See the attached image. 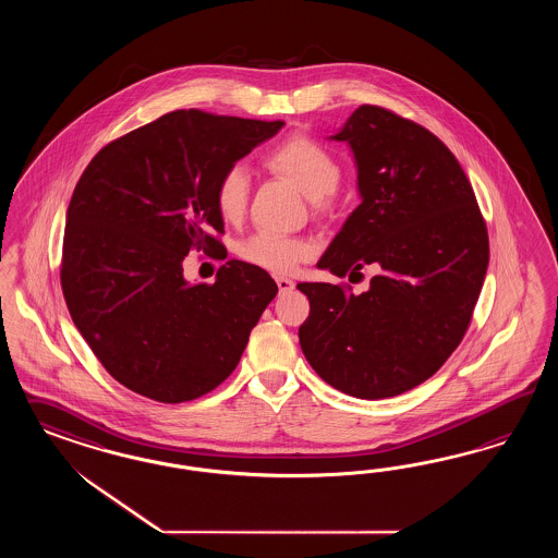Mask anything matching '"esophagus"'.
<instances>
[{"mask_svg": "<svg viewBox=\"0 0 558 558\" xmlns=\"http://www.w3.org/2000/svg\"><path fill=\"white\" fill-rule=\"evenodd\" d=\"M276 284H278V290H280V292H288V290H292V288H294V282H292L290 278H282V276H280V278H276Z\"/></svg>", "mask_w": 558, "mask_h": 558, "instance_id": "34e87169", "label": "esophagus"}]
</instances>
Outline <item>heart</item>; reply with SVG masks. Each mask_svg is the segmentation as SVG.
Masks as SVG:
<instances>
[{"instance_id":"1","label":"heart","mask_w":558,"mask_h":558,"mask_svg":"<svg viewBox=\"0 0 558 558\" xmlns=\"http://www.w3.org/2000/svg\"><path fill=\"white\" fill-rule=\"evenodd\" d=\"M276 173L294 182L313 203L329 198L339 186L341 169L336 157L308 136H292L266 157ZM252 180L245 166L235 163L225 169L215 187V203L225 220H239L250 203ZM241 257L262 270L288 274L313 254V245L296 236L255 233L239 250Z\"/></svg>"}]
</instances>
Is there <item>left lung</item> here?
<instances>
[{
  "mask_svg": "<svg viewBox=\"0 0 558 558\" xmlns=\"http://www.w3.org/2000/svg\"><path fill=\"white\" fill-rule=\"evenodd\" d=\"M354 153L362 203L317 268L372 266L362 294L301 282L311 303L301 348L327 385L389 399L441 368L464 338L489 266V235L457 157L427 129L360 106L336 135Z\"/></svg>",
  "mask_w": 558,
  "mask_h": 558,
  "instance_id": "1",
  "label": "left lung"
}]
</instances>
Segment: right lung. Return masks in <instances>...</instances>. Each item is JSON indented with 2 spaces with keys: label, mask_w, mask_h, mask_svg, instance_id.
<instances>
[{
  "label": "right lung",
  "mask_w": 558,
  "mask_h": 558,
  "mask_svg": "<svg viewBox=\"0 0 558 558\" xmlns=\"http://www.w3.org/2000/svg\"><path fill=\"white\" fill-rule=\"evenodd\" d=\"M282 126L175 110L108 143L82 173L61 287L75 327L126 389L184 403L235 371L278 287L239 259L215 284H187L182 262L194 247L222 250L217 182Z\"/></svg>",
  "instance_id": "add662e5"
}]
</instances>
